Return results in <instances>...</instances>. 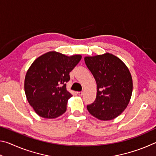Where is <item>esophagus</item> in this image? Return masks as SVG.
<instances>
[{
    "mask_svg": "<svg viewBox=\"0 0 156 156\" xmlns=\"http://www.w3.org/2000/svg\"><path fill=\"white\" fill-rule=\"evenodd\" d=\"M77 94L78 95V96H82L83 95V91H78L77 92Z\"/></svg>",
    "mask_w": 156,
    "mask_h": 156,
    "instance_id": "1",
    "label": "esophagus"
}]
</instances>
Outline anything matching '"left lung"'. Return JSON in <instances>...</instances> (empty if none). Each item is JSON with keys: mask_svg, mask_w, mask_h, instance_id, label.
Wrapping results in <instances>:
<instances>
[{"mask_svg": "<svg viewBox=\"0 0 156 156\" xmlns=\"http://www.w3.org/2000/svg\"><path fill=\"white\" fill-rule=\"evenodd\" d=\"M84 62L97 84L96 98L87 106L88 112L99 120L114 119L126 109L131 97L133 82L129 69L109 53L87 56Z\"/></svg>", "mask_w": 156, "mask_h": 156, "instance_id": "1", "label": "left lung"}]
</instances>
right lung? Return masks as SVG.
<instances>
[{"label": "right lung", "instance_id": "1", "mask_svg": "<svg viewBox=\"0 0 156 156\" xmlns=\"http://www.w3.org/2000/svg\"><path fill=\"white\" fill-rule=\"evenodd\" d=\"M82 56H67L49 51L34 60L25 79V92L29 103L42 118H56L67 110L72 96L66 88L69 72Z\"/></svg>", "mask_w": 156, "mask_h": 156}]
</instances>
